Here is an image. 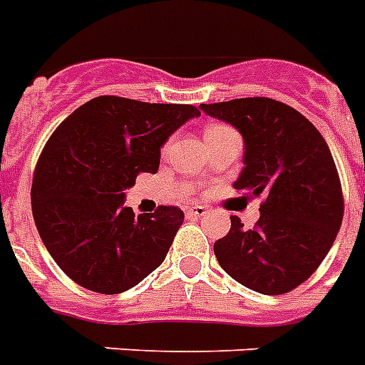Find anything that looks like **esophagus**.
Returning a JSON list of instances; mask_svg holds the SVG:
<instances>
[{
    "mask_svg": "<svg viewBox=\"0 0 365 365\" xmlns=\"http://www.w3.org/2000/svg\"><path fill=\"white\" fill-rule=\"evenodd\" d=\"M185 213H187V217L198 219V217H204V215L208 213V208H206V206H198V204H195V206H187V208H185Z\"/></svg>",
    "mask_w": 365,
    "mask_h": 365,
    "instance_id": "34e87169",
    "label": "esophagus"
}]
</instances>
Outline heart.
<instances>
[{
	"label": "heart",
	"mask_w": 365,
	"mask_h": 365,
	"mask_svg": "<svg viewBox=\"0 0 365 365\" xmlns=\"http://www.w3.org/2000/svg\"><path fill=\"white\" fill-rule=\"evenodd\" d=\"M225 129H230V127H227V125H210L208 129H206V133H204V136L213 135V133H219V131H225Z\"/></svg>",
	"instance_id": "obj_1"
}]
</instances>
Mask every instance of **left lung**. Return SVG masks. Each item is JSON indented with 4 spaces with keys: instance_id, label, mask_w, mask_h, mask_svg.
<instances>
[{
    "instance_id": "obj_1",
    "label": "left lung",
    "mask_w": 365,
    "mask_h": 365,
    "mask_svg": "<svg viewBox=\"0 0 365 365\" xmlns=\"http://www.w3.org/2000/svg\"><path fill=\"white\" fill-rule=\"evenodd\" d=\"M200 108L244 136L245 167L234 189L264 197L253 229L232 215L213 253L247 289L285 294L319 268L341 227L345 202L330 148L306 115L281 101L245 97Z\"/></svg>"
}]
</instances>
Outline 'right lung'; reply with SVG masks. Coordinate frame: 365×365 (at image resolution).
<instances>
[{
  "mask_svg": "<svg viewBox=\"0 0 365 365\" xmlns=\"http://www.w3.org/2000/svg\"><path fill=\"white\" fill-rule=\"evenodd\" d=\"M197 106L101 96L76 108L44 144L31 183L38 236L56 264L84 289L120 294L167 257L183 212L123 206L138 174H155L161 146Z\"/></svg>",
  "mask_w": 365,
  "mask_h": 365,
  "instance_id": "right-lung-1",
  "label": "right lung"
}]
</instances>
